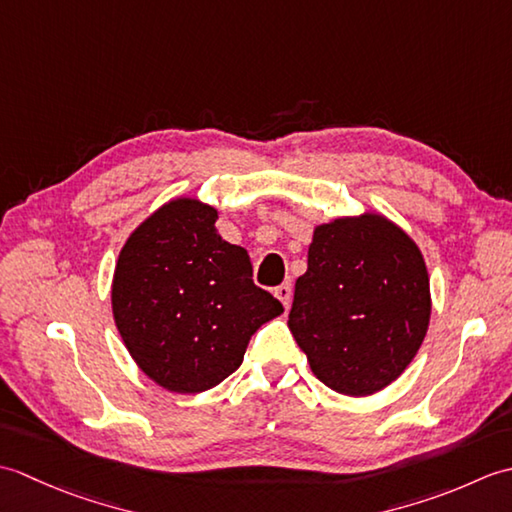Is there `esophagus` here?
Masks as SVG:
<instances>
[{
  "label": "esophagus",
  "mask_w": 512,
  "mask_h": 512,
  "mask_svg": "<svg viewBox=\"0 0 512 512\" xmlns=\"http://www.w3.org/2000/svg\"><path fill=\"white\" fill-rule=\"evenodd\" d=\"M275 297L284 303V308L288 310L290 308V301H292V288H290V284H281V286H277L275 288Z\"/></svg>",
  "instance_id": "obj_1"
}]
</instances>
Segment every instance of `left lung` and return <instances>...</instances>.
Segmentation results:
<instances>
[{"label":"left lung","instance_id":"obj_1","mask_svg":"<svg viewBox=\"0 0 512 512\" xmlns=\"http://www.w3.org/2000/svg\"><path fill=\"white\" fill-rule=\"evenodd\" d=\"M431 290L416 242L380 213L314 228L288 328L312 374L372 396L405 372L429 328Z\"/></svg>","mask_w":512,"mask_h":512}]
</instances>
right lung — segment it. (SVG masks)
<instances>
[{"mask_svg": "<svg viewBox=\"0 0 512 512\" xmlns=\"http://www.w3.org/2000/svg\"><path fill=\"white\" fill-rule=\"evenodd\" d=\"M215 220L200 200H169L127 237L114 270L112 312L127 352L176 394L220 385L242 365L250 336L284 312Z\"/></svg>", "mask_w": 512, "mask_h": 512, "instance_id": "obj_1", "label": "right lung"}]
</instances>
